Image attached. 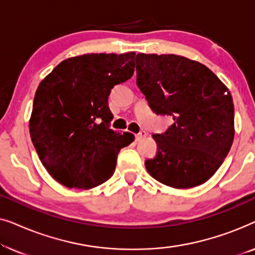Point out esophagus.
Masks as SVG:
<instances>
[{
  "instance_id": "obj_1",
  "label": "esophagus",
  "mask_w": 255,
  "mask_h": 255,
  "mask_svg": "<svg viewBox=\"0 0 255 255\" xmlns=\"http://www.w3.org/2000/svg\"><path fill=\"white\" fill-rule=\"evenodd\" d=\"M146 135H147V133H146L145 131H141V132H139L138 134H135V140L137 141H140L141 139H144Z\"/></svg>"
}]
</instances>
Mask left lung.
I'll return each mask as SVG.
<instances>
[{
  "label": "left lung",
  "instance_id": "1",
  "mask_svg": "<svg viewBox=\"0 0 255 255\" xmlns=\"http://www.w3.org/2000/svg\"><path fill=\"white\" fill-rule=\"evenodd\" d=\"M137 86L151 109L172 116L162 134H153L156 154L145 166L153 179L186 189L210 179L235 138L231 93L201 62L176 54L138 53Z\"/></svg>",
  "mask_w": 255,
  "mask_h": 255
}]
</instances>
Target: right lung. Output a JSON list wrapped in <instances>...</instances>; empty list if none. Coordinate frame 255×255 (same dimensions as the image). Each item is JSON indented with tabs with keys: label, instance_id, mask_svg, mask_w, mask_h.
Returning a JSON list of instances; mask_svg holds the SVG:
<instances>
[{
	"label": "right lung",
	"instance_id": "1",
	"mask_svg": "<svg viewBox=\"0 0 255 255\" xmlns=\"http://www.w3.org/2000/svg\"><path fill=\"white\" fill-rule=\"evenodd\" d=\"M134 52L61 61L38 86L29 128L48 174L62 186L92 189L113 176L117 154L133 141L111 130V89L132 78Z\"/></svg>",
	"mask_w": 255,
	"mask_h": 255
}]
</instances>
